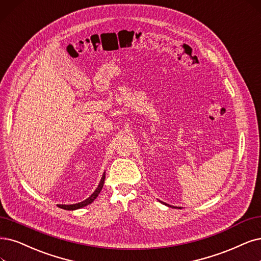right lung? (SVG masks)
<instances>
[{
    "label": "right lung",
    "instance_id": "1",
    "mask_svg": "<svg viewBox=\"0 0 261 261\" xmlns=\"http://www.w3.org/2000/svg\"><path fill=\"white\" fill-rule=\"evenodd\" d=\"M104 179H105V174H103V176H102V178H101V181H100V184H99V186H98V188H96L95 190H94V192L93 194L88 198V199H86L85 201H83V202H81V203H76V204H70V205H64V204H58V206L59 207H61V208H63V210H71V211H73V210H77V208H82V207H84V206H86V205H88V204H90L91 202H93L94 201V199L99 196V194H100V191L102 190V187H103V184H104Z\"/></svg>",
    "mask_w": 261,
    "mask_h": 261
}]
</instances>
